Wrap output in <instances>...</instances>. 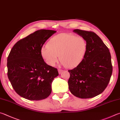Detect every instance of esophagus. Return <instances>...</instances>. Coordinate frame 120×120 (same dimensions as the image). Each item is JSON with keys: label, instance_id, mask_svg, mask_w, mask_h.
Wrapping results in <instances>:
<instances>
[{"label": "esophagus", "instance_id": "esophagus-1", "mask_svg": "<svg viewBox=\"0 0 120 120\" xmlns=\"http://www.w3.org/2000/svg\"><path fill=\"white\" fill-rule=\"evenodd\" d=\"M58 71L59 74H60V73H62V72H63V71L62 70H61V69H58Z\"/></svg>", "mask_w": 120, "mask_h": 120}]
</instances>
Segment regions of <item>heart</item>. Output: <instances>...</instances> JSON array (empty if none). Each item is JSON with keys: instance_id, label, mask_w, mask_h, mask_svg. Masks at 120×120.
<instances>
[{"instance_id": "obj_1", "label": "heart", "mask_w": 120, "mask_h": 120, "mask_svg": "<svg viewBox=\"0 0 120 120\" xmlns=\"http://www.w3.org/2000/svg\"><path fill=\"white\" fill-rule=\"evenodd\" d=\"M86 41L82 37L72 34L62 33L55 36L47 45L41 48L42 58L50 66H54L59 58L60 64L68 68L78 65L86 52Z\"/></svg>"}]
</instances>
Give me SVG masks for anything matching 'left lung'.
Masks as SVG:
<instances>
[{"label":"left lung","instance_id":"obj_1","mask_svg":"<svg viewBox=\"0 0 120 120\" xmlns=\"http://www.w3.org/2000/svg\"><path fill=\"white\" fill-rule=\"evenodd\" d=\"M87 42L86 52L76 68L68 70L71 93L81 98L95 97L103 92L112 74L111 54L101 38L92 31L75 29Z\"/></svg>","mask_w":120,"mask_h":120}]
</instances>
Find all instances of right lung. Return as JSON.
<instances>
[{"mask_svg":"<svg viewBox=\"0 0 120 120\" xmlns=\"http://www.w3.org/2000/svg\"><path fill=\"white\" fill-rule=\"evenodd\" d=\"M56 32L41 29L15 44L7 58V75L19 95L31 101L44 100L52 92L57 69L48 65L41 54L46 41Z\"/></svg>","mask_w":120,"mask_h":120,"instance_id":"add662e5","label":"right lung"}]
</instances>
